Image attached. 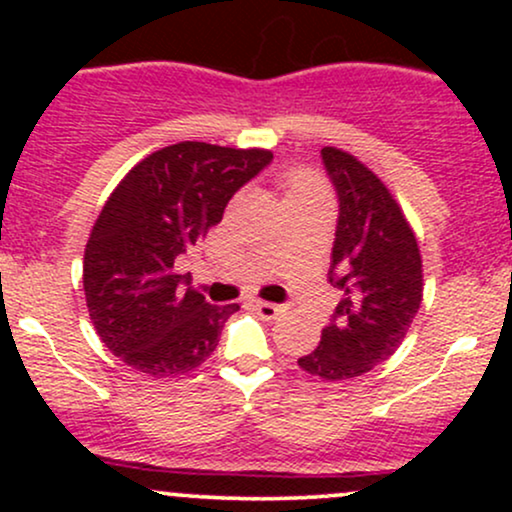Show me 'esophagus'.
Returning <instances> with one entry per match:
<instances>
[{
    "label": "esophagus",
    "instance_id": "esophagus-1",
    "mask_svg": "<svg viewBox=\"0 0 512 512\" xmlns=\"http://www.w3.org/2000/svg\"><path fill=\"white\" fill-rule=\"evenodd\" d=\"M255 310L264 317V320H274L276 315L284 313V305H279V303H267V301H255Z\"/></svg>",
    "mask_w": 512,
    "mask_h": 512
}]
</instances>
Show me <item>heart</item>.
Here are the masks:
<instances>
[{
    "label": "heart",
    "mask_w": 512,
    "mask_h": 512,
    "mask_svg": "<svg viewBox=\"0 0 512 512\" xmlns=\"http://www.w3.org/2000/svg\"><path fill=\"white\" fill-rule=\"evenodd\" d=\"M301 187H313V185H310L305 178H301V180H296V187H293V190H301Z\"/></svg>",
    "instance_id": "obj_1"
}]
</instances>
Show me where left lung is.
<instances>
[{
  "mask_svg": "<svg viewBox=\"0 0 512 512\" xmlns=\"http://www.w3.org/2000/svg\"><path fill=\"white\" fill-rule=\"evenodd\" d=\"M339 199L330 284L342 291L315 351L298 366L349 380L390 358L424 296L421 252L399 204L373 170L342 149L320 151Z\"/></svg>",
  "mask_w": 512,
  "mask_h": 512,
  "instance_id": "obj_1",
  "label": "left lung"
}]
</instances>
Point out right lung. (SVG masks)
Masks as SVG:
<instances>
[{"label":"right lung","mask_w":512,"mask_h":512,"mask_svg":"<svg viewBox=\"0 0 512 512\" xmlns=\"http://www.w3.org/2000/svg\"><path fill=\"white\" fill-rule=\"evenodd\" d=\"M272 158L264 149L180 142L115 187L86 243L84 291L98 337L120 361L168 378L211 356L240 305H211L175 264Z\"/></svg>","instance_id":"1"}]
</instances>
